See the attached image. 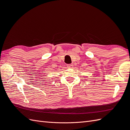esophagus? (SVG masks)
Wrapping results in <instances>:
<instances>
[{"label": "esophagus", "mask_w": 130, "mask_h": 130, "mask_svg": "<svg viewBox=\"0 0 130 130\" xmlns=\"http://www.w3.org/2000/svg\"><path fill=\"white\" fill-rule=\"evenodd\" d=\"M67 67L69 68H73V64H67Z\"/></svg>", "instance_id": "esophagus-1"}]
</instances>
